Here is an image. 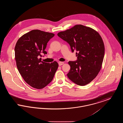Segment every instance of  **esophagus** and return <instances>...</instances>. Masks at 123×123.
<instances>
[{"label": "esophagus", "instance_id": "34e87169", "mask_svg": "<svg viewBox=\"0 0 123 123\" xmlns=\"http://www.w3.org/2000/svg\"><path fill=\"white\" fill-rule=\"evenodd\" d=\"M64 64V63L63 62H59V66H61V65H63Z\"/></svg>", "mask_w": 123, "mask_h": 123}]
</instances>
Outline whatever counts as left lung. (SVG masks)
Listing matches in <instances>:
<instances>
[{"instance_id":"1","label":"left lung","mask_w":123,"mask_h":123,"mask_svg":"<svg viewBox=\"0 0 123 123\" xmlns=\"http://www.w3.org/2000/svg\"><path fill=\"white\" fill-rule=\"evenodd\" d=\"M58 36L76 51L77 59L69 61L70 69L67 74L72 82L84 86L92 81L98 74L103 61L105 47L99 34L95 30L82 25H76Z\"/></svg>"}]
</instances>
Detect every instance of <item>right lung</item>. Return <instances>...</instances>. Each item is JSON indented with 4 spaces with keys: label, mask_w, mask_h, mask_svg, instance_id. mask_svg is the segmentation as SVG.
Instances as JSON below:
<instances>
[{
    "label": "right lung",
    "mask_w": 123,
    "mask_h": 123,
    "mask_svg": "<svg viewBox=\"0 0 123 123\" xmlns=\"http://www.w3.org/2000/svg\"><path fill=\"white\" fill-rule=\"evenodd\" d=\"M54 34L40 30H32L21 36L15 47L17 66L24 80L37 89L45 87L53 80L59 64L56 61H41V54Z\"/></svg>",
    "instance_id": "right-lung-1"
}]
</instances>
